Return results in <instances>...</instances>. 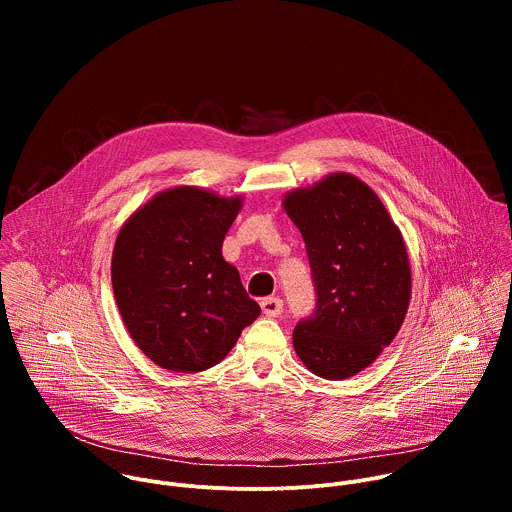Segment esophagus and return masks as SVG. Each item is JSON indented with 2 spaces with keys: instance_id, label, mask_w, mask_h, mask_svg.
<instances>
[{
  "instance_id": "obj_1",
  "label": "esophagus",
  "mask_w": 512,
  "mask_h": 512,
  "mask_svg": "<svg viewBox=\"0 0 512 512\" xmlns=\"http://www.w3.org/2000/svg\"><path fill=\"white\" fill-rule=\"evenodd\" d=\"M261 310H263L265 316L275 318V316H279L283 312V300H279V298H265V300H261Z\"/></svg>"
}]
</instances>
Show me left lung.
<instances>
[{"mask_svg":"<svg viewBox=\"0 0 512 512\" xmlns=\"http://www.w3.org/2000/svg\"><path fill=\"white\" fill-rule=\"evenodd\" d=\"M300 229L318 294L314 318L294 330L304 367L330 381L358 375L393 342L411 300L399 227L375 190L334 172L283 196Z\"/></svg>","mask_w":512,"mask_h":512,"instance_id":"1","label":"left lung"}]
</instances>
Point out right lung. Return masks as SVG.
<instances>
[{
  "mask_svg": "<svg viewBox=\"0 0 512 512\" xmlns=\"http://www.w3.org/2000/svg\"><path fill=\"white\" fill-rule=\"evenodd\" d=\"M241 208V194L174 186L133 210L117 233L111 283L121 320L166 371L214 367L261 314L223 257Z\"/></svg>",
  "mask_w": 512,
  "mask_h": 512,
  "instance_id": "right-lung-1",
  "label": "right lung"
}]
</instances>
